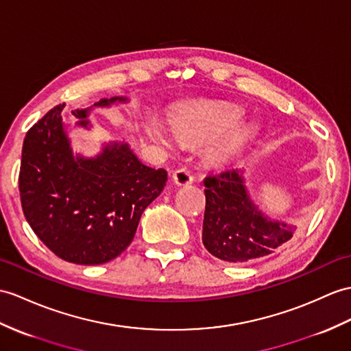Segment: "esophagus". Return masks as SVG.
Wrapping results in <instances>:
<instances>
[{
  "label": "esophagus",
  "mask_w": 351,
  "mask_h": 351,
  "mask_svg": "<svg viewBox=\"0 0 351 351\" xmlns=\"http://www.w3.org/2000/svg\"><path fill=\"white\" fill-rule=\"evenodd\" d=\"M172 179H173V182H175L176 185H179V186L190 185V184L193 182V175H191L190 170H186V169H178L176 172H173Z\"/></svg>",
  "instance_id": "34e87169"
}]
</instances>
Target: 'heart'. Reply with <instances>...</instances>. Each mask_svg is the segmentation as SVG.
Returning <instances> with one entry per match:
<instances>
[{
    "instance_id": "heart-1",
    "label": "heart",
    "mask_w": 351,
    "mask_h": 351,
    "mask_svg": "<svg viewBox=\"0 0 351 351\" xmlns=\"http://www.w3.org/2000/svg\"><path fill=\"white\" fill-rule=\"evenodd\" d=\"M238 106L206 103L186 109L172 118L175 134L185 143L204 145L205 158L213 165H227L239 156L254 133L251 122L241 121ZM148 134L165 148H172L173 138L158 119L148 122Z\"/></svg>"
}]
</instances>
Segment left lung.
<instances>
[{"label":"left lung","instance_id":"1","mask_svg":"<svg viewBox=\"0 0 351 351\" xmlns=\"http://www.w3.org/2000/svg\"><path fill=\"white\" fill-rule=\"evenodd\" d=\"M243 173L245 169H226L205 178L203 245L232 263L269 256L296 232L295 226L272 219L258 208Z\"/></svg>","mask_w":351,"mask_h":351}]
</instances>
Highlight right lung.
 <instances>
[{"mask_svg": "<svg viewBox=\"0 0 351 351\" xmlns=\"http://www.w3.org/2000/svg\"><path fill=\"white\" fill-rule=\"evenodd\" d=\"M112 97L71 112L75 127L89 132L93 109L127 104ZM49 110L29 128L22 148L19 191L31 229L65 262L101 265L132 243L143 210L167 181L165 169L146 166L127 142H103L94 157L73 152L70 124Z\"/></svg>", "mask_w": 351, "mask_h": 351, "instance_id": "right-lung-1", "label": "right lung"}]
</instances>
